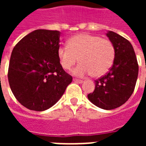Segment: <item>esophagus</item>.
<instances>
[{"instance_id": "34e87169", "label": "esophagus", "mask_w": 146, "mask_h": 146, "mask_svg": "<svg viewBox=\"0 0 146 146\" xmlns=\"http://www.w3.org/2000/svg\"><path fill=\"white\" fill-rule=\"evenodd\" d=\"M73 81L76 83H78V84H82L83 80H79V79H76V78H73Z\"/></svg>"}]
</instances>
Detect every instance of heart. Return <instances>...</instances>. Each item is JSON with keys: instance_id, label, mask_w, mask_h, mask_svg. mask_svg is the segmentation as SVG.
Here are the masks:
<instances>
[{"instance_id": "1", "label": "heart", "mask_w": 146, "mask_h": 146, "mask_svg": "<svg viewBox=\"0 0 146 146\" xmlns=\"http://www.w3.org/2000/svg\"><path fill=\"white\" fill-rule=\"evenodd\" d=\"M61 66L70 70L78 60L80 63L73 70L79 76L91 74L94 77L104 75L113 66L116 55L114 45L108 39L88 33H80L68 40L67 46L58 48Z\"/></svg>"}]
</instances>
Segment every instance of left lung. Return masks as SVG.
<instances>
[{"label":"left lung","instance_id":"1","mask_svg":"<svg viewBox=\"0 0 146 146\" xmlns=\"http://www.w3.org/2000/svg\"><path fill=\"white\" fill-rule=\"evenodd\" d=\"M106 35L114 45L116 55L113 66L105 76L95 81V91L88 98L96 106L113 110L124 104L135 90L138 64L131 44L113 31Z\"/></svg>","mask_w":146,"mask_h":146}]
</instances>
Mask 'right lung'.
<instances>
[{
  "instance_id": "add662e5",
  "label": "right lung",
  "mask_w": 146,
  "mask_h": 146,
  "mask_svg": "<svg viewBox=\"0 0 146 146\" xmlns=\"http://www.w3.org/2000/svg\"><path fill=\"white\" fill-rule=\"evenodd\" d=\"M60 32L36 30L18 42L11 52L8 78L13 95L27 109L44 111L63 95L73 77L57 55Z\"/></svg>"
}]
</instances>
